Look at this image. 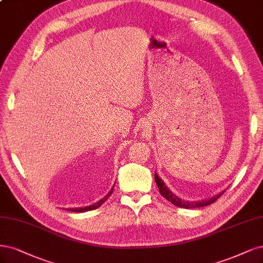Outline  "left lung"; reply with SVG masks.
Masks as SVG:
<instances>
[{
    "label": "left lung",
    "instance_id": "8db88e82",
    "mask_svg": "<svg viewBox=\"0 0 263 263\" xmlns=\"http://www.w3.org/2000/svg\"><path fill=\"white\" fill-rule=\"evenodd\" d=\"M155 179H156V183L158 185V188L160 190V194L164 197L166 200H168L171 203H173L176 206L179 208H184V209H195V208H201V206H205V205H209L211 203H213L214 201L218 200V199L225 193V190L221 192L220 194L215 195L209 199H205V200H199V201H186L183 200V199L178 198L177 196H175L173 193L171 192V190L166 187V185L164 184V182L158 176V174H155Z\"/></svg>",
    "mask_w": 263,
    "mask_h": 263
}]
</instances>
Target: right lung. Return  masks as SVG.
<instances>
[{
	"instance_id": "obj_1",
	"label": "right lung",
	"mask_w": 263,
	"mask_h": 263,
	"mask_svg": "<svg viewBox=\"0 0 263 263\" xmlns=\"http://www.w3.org/2000/svg\"><path fill=\"white\" fill-rule=\"evenodd\" d=\"M113 188H114V187H112V189L110 190V193H108L104 198H102L101 200H99L98 202H96V203H93V204H91V205H88V206H85V208H69V209H67V210H69V211H71V212H86V211H90V210H95V209H97V208L102 205V204L104 203V201L106 200V199L112 195Z\"/></svg>"
}]
</instances>
